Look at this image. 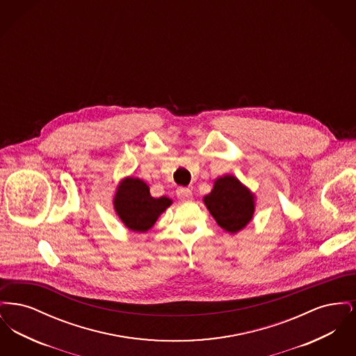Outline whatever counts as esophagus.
I'll return each mask as SVG.
<instances>
[{"label":"esophagus","mask_w":356,"mask_h":356,"mask_svg":"<svg viewBox=\"0 0 356 356\" xmlns=\"http://www.w3.org/2000/svg\"><path fill=\"white\" fill-rule=\"evenodd\" d=\"M176 193H177V197H179L180 200H183V202H189V200H192V191H191L189 188H183V186H180V188H177Z\"/></svg>","instance_id":"esophagus-1"}]
</instances>
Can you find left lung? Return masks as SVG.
Here are the masks:
<instances>
[{
  "label": "left lung",
  "instance_id": "left-lung-1",
  "mask_svg": "<svg viewBox=\"0 0 356 356\" xmlns=\"http://www.w3.org/2000/svg\"><path fill=\"white\" fill-rule=\"evenodd\" d=\"M203 200L213 219L229 234H236L252 220L254 196L232 175L216 179Z\"/></svg>",
  "mask_w": 356,
  "mask_h": 356
}]
</instances>
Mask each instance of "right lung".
<instances>
[{"label": "right lung", "instance_id": "add662e5", "mask_svg": "<svg viewBox=\"0 0 356 356\" xmlns=\"http://www.w3.org/2000/svg\"><path fill=\"white\" fill-rule=\"evenodd\" d=\"M170 204L172 200L165 196L152 197L149 186L137 177L121 180L113 197L116 213L124 225L134 232H147L151 229Z\"/></svg>", "mask_w": 356, "mask_h": 356}]
</instances>
